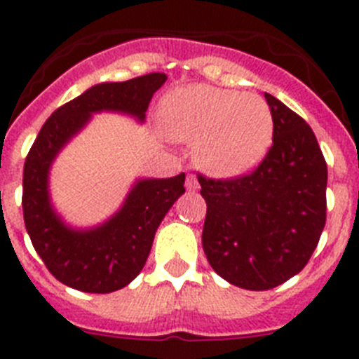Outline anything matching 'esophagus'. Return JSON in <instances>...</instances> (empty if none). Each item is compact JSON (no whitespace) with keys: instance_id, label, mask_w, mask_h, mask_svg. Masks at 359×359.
<instances>
[{"instance_id":"obj_1","label":"esophagus","mask_w":359,"mask_h":359,"mask_svg":"<svg viewBox=\"0 0 359 359\" xmlns=\"http://www.w3.org/2000/svg\"><path fill=\"white\" fill-rule=\"evenodd\" d=\"M187 190H190V192H196V190H199V182L194 174H189V176H187Z\"/></svg>"}]
</instances>
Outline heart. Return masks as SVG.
I'll use <instances>...</instances> for the list:
<instances>
[{"label":"heart","mask_w":359,"mask_h":359,"mask_svg":"<svg viewBox=\"0 0 359 359\" xmlns=\"http://www.w3.org/2000/svg\"><path fill=\"white\" fill-rule=\"evenodd\" d=\"M161 122L170 138L196 144V163L215 177L248 174L273 142V113L264 98L207 84L167 95Z\"/></svg>","instance_id":"1"}]
</instances>
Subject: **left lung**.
<instances>
[{
    "label": "left lung",
    "mask_w": 359,
    "mask_h": 359,
    "mask_svg": "<svg viewBox=\"0 0 359 359\" xmlns=\"http://www.w3.org/2000/svg\"><path fill=\"white\" fill-rule=\"evenodd\" d=\"M273 145L253 172L199 174L207 201L203 250L219 277L243 290L277 287L300 273L325 226L327 163L302 116L264 93Z\"/></svg>",
    "instance_id": "obj_1"
}]
</instances>
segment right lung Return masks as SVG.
I'll return each instance as SVG.
<instances>
[{"label": "right lung", "mask_w": 359, "mask_h": 359, "mask_svg": "<svg viewBox=\"0 0 359 359\" xmlns=\"http://www.w3.org/2000/svg\"><path fill=\"white\" fill-rule=\"evenodd\" d=\"M165 81V73H147L131 81L102 82L86 90L53 111L25 160V226L50 273L73 290L111 293L136 278L151 253L161 219L185 192V174L165 180H138L122 208L106 223L77 230L53 210L48 192L50 167L93 113L115 111L144 122L152 95Z\"/></svg>", "instance_id": "obj_1"}]
</instances>
